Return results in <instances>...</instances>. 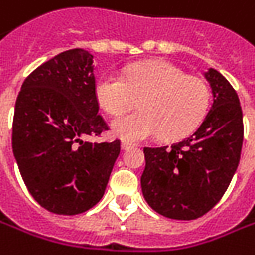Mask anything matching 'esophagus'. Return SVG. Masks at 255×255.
Returning a JSON list of instances; mask_svg holds the SVG:
<instances>
[{
	"label": "esophagus",
	"mask_w": 255,
	"mask_h": 255,
	"mask_svg": "<svg viewBox=\"0 0 255 255\" xmlns=\"http://www.w3.org/2000/svg\"><path fill=\"white\" fill-rule=\"evenodd\" d=\"M131 146H132V144H131V142H128V141H121V149L127 151V149H129Z\"/></svg>",
	"instance_id": "esophagus-1"
}]
</instances>
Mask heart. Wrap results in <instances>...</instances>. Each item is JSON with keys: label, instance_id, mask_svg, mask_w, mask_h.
Returning a JSON list of instances; mask_svg holds the SVG:
<instances>
[{"label": "heart", "instance_id": "b5f03b06", "mask_svg": "<svg viewBox=\"0 0 255 255\" xmlns=\"http://www.w3.org/2000/svg\"><path fill=\"white\" fill-rule=\"evenodd\" d=\"M94 96L103 110L120 116L139 104L141 111L113 121L116 135L141 141L159 134L176 141L193 132L206 116L210 92L206 82L186 75L180 67L163 60L129 66L124 76L101 75Z\"/></svg>", "mask_w": 255, "mask_h": 255}]
</instances>
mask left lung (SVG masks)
Here are the masks:
<instances>
[{"instance_id":"8db88e82","label":"left lung","mask_w":255,"mask_h":255,"mask_svg":"<svg viewBox=\"0 0 255 255\" xmlns=\"http://www.w3.org/2000/svg\"><path fill=\"white\" fill-rule=\"evenodd\" d=\"M213 104L199 128L171 146L144 148L141 188L156 213L193 220L215 206L227 190L240 162L243 111L233 86L222 73H205Z\"/></svg>"}]
</instances>
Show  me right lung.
<instances>
[{"mask_svg": "<svg viewBox=\"0 0 255 255\" xmlns=\"http://www.w3.org/2000/svg\"><path fill=\"white\" fill-rule=\"evenodd\" d=\"M94 86L93 56L70 49L36 67L15 103L13 156L33 199L56 215L99 203L120 155V139H83L109 129Z\"/></svg>", "mask_w": 255, "mask_h": 255, "instance_id": "obj_1", "label": "right lung"}]
</instances>
